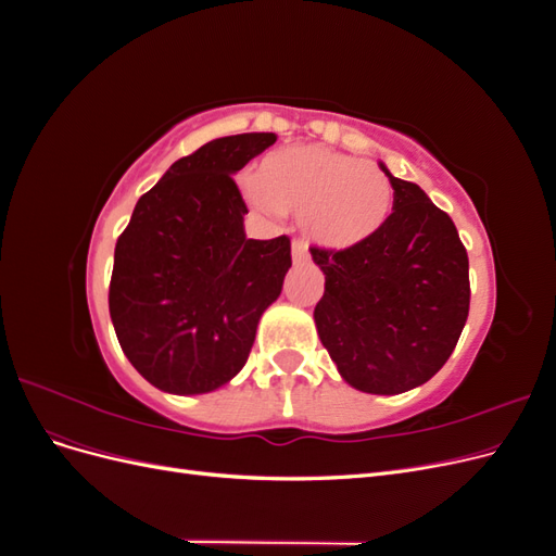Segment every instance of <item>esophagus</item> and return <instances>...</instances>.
Listing matches in <instances>:
<instances>
[{
    "label": "esophagus",
    "instance_id": "34e87169",
    "mask_svg": "<svg viewBox=\"0 0 556 556\" xmlns=\"http://www.w3.org/2000/svg\"><path fill=\"white\" fill-rule=\"evenodd\" d=\"M292 257H294V262H306L308 260V245L304 241L294 239L292 241Z\"/></svg>",
    "mask_w": 556,
    "mask_h": 556
}]
</instances>
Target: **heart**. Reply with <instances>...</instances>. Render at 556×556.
<instances>
[{
	"mask_svg": "<svg viewBox=\"0 0 556 556\" xmlns=\"http://www.w3.org/2000/svg\"><path fill=\"white\" fill-rule=\"evenodd\" d=\"M243 192L264 213L299 215L308 237L325 248H352L371 239L392 213V182L376 164L296 146L264 157Z\"/></svg>",
	"mask_w": 556,
	"mask_h": 556,
	"instance_id": "heart-1",
	"label": "heart"
}]
</instances>
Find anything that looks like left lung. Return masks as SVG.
Returning a JSON list of instances; mask_svg holds the SVG:
<instances>
[{"label":"left lung","mask_w":556,"mask_h":556,"mask_svg":"<svg viewBox=\"0 0 556 556\" xmlns=\"http://www.w3.org/2000/svg\"><path fill=\"white\" fill-rule=\"evenodd\" d=\"M380 169L394 208L371 239L311 248L325 274L315 327L339 374L368 394H401L441 371L468 317V255L450 215L415 182Z\"/></svg>","instance_id":"obj_1"}]
</instances>
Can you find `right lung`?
Segmentation results:
<instances>
[{
    "label": "right lung",
    "mask_w": 556,
    "mask_h": 556,
    "mask_svg": "<svg viewBox=\"0 0 556 556\" xmlns=\"http://www.w3.org/2000/svg\"><path fill=\"white\" fill-rule=\"evenodd\" d=\"M276 143L271 131L208 141L134 206L115 243L109 311L131 366L157 390L206 394L248 362L262 313L290 271V239H245L231 174Z\"/></svg>",
    "instance_id": "right-lung-1"
}]
</instances>
